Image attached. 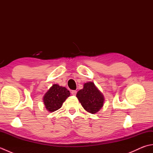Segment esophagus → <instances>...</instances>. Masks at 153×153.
<instances>
[{
  "label": "esophagus",
  "instance_id": "obj_1",
  "mask_svg": "<svg viewBox=\"0 0 153 153\" xmlns=\"http://www.w3.org/2000/svg\"><path fill=\"white\" fill-rule=\"evenodd\" d=\"M71 94H72L73 95H76V93H77V91L76 90H73V91H71Z\"/></svg>",
  "mask_w": 153,
  "mask_h": 153
}]
</instances>
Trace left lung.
I'll return each mask as SVG.
<instances>
[{
	"label": "left lung",
	"mask_w": 153,
	"mask_h": 153,
	"mask_svg": "<svg viewBox=\"0 0 153 153\" xmlns=\"http://www.w3.org/2000/svg\"><path fill=\"white\" fill-rule=\"evenodd\" d=\"M83 108L91 114L98 112L104 105L105 97L92 82L84 83L76 95Z\"/></svg>",
	"instance_id": "obj_1"
}]
</instances>
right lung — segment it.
I'll return each instance as SVG.
<instances>
[{"label":"right lung","mask_w":153,"mask_h":153,"mask_svg":"<svg viewBox=\"0 0 153 153\" xmlns=\"http://www.w3.org/2000/svg\"><path fill=\"white\" fill-rule=\"evenodd\" d=\"M70 95V93L66 87L54 84L43 97L45 108L50 112L56 111L61 108L63 102Z\"/></svg>","instance_id":"add662e5"}]
</instances>
